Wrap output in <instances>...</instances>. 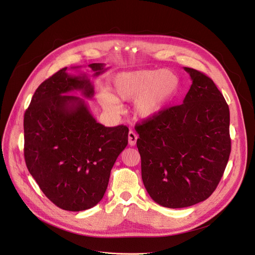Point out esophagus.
Returning <instances> with one entry per match:
<instances>
[{"label":"esophagus","mask_w":255,"mask_h":255,"mask_svg":"<svg viewBox=\"0 0 255 255\" xmlns=\"http://www.w3.org/2000/svg\"><path fill=\"white\" fill-rule=\"evenodd\" d=\"M128 139H129V144L131 145V146H134L135 145V143H136V140H137V135H136V133H134L133 131H129V133H128Z\"/></svg>","instance_id":"obj_1"}]
</instances>
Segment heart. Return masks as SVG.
Returning <instances> with one entry per match:
<instances>
[{
  "label": "heart",
  "mask_w": 255,
  "mask_h": 255,
  "mask_svg": "<svg viewBox=\"0 0 255 255\" xmlns=\"http://www.w3.org/2000/svg\"><path fill=\"white\" fill-rule=\"evenodd\" d=\"M180 88L178 76L167 69L136 70L116 74L110 83V91L99 97L102 108L110 113L122 111L120 101H130L132 110L141 119H150L163 111L177 96Z\"/></svg>",
  "instance_id": "obj_1"
}]
</instances>
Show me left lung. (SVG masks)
Listing matches in <instances>:
<instances>
[{"instance_id": "left-lung-1", "label": "left lung", "mask_w": 255, "mask_h": 255, "mask_svg": "<svg viewBox=\"0 0 255 255\" xmlns=\"http://www.w3.org/2000/svg\"><path fill=\"white\" fill-rule=\"evenodd\" d=\"M192 80L183 104L135 127L141 177L149 196L169 208L210 197L231 152L230 111L214 81L184 67Z\"/></svg>"}]
</instances>
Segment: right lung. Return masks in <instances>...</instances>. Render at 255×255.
Instances as JSON below:
<instances>
[{
    "label": "right lung",
    "instance_id": "obj_1",
    "mask_svg": "<svg viewBox=\"0 0 255 255\" xmlns=\"http://www.w3.org/2000/svg\"><path fill=\"white\" fill-rule=\"evenodd\" d=\"M88 67L95 76L107 70L103 63ZM76 90L86 99L95 94L86 74L70 75L63 68L37 87L24 114L27 169L44 195L70 212L88 210L102 200L129 132L124 125L97 122L85 101L70 95Z\"/></svg>",
    "mask_w": 255,
    "mask_h": 255
}]
</instances>
